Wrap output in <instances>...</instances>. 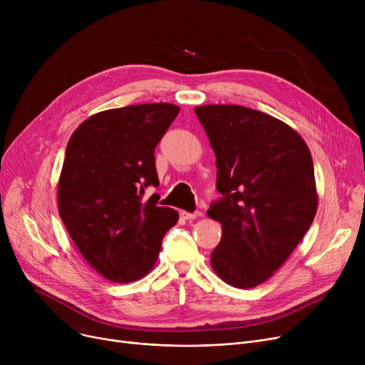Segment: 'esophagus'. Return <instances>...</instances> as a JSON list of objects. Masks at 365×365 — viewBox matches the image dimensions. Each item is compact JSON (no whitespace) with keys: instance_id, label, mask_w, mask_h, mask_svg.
I'll return each instance as SVG.
<instances>
[{"instance_id":"esophagus-1","label":"esophagus","mask_w":365,"mask_h":365,"mask_svg":"<svg viewBox=\"0 0 365 365\" xmlns=\"http://www.w3.org/2000/svg\"><path fill=\"white\" fill-rule=\"evenodd\" d=\"M182 216L183 219L186 220H192V219H197L201 216V212H194V213H189V212H182Z\"/></svg>"}]
</instances>
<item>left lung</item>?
Returning <instances> with one entry per match:
<instances>
[{"instance_id":"1","label":"left lung","mask_w":365,"mask_h":365,"mask_svg":"<svg viewBox=\"0 0 365 365\" xmlns=\"http://www.w3.org/2000/svg\"><path fill=\"white\" fill-rule=\"evenodd\" d=\"M216 155L222 195L207 210L222 225L212 267L227 284L252 289L289 259L317 215L311 152L271 115L238 105L197 106Z\"/></svg>"}]
</instances>
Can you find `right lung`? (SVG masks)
Instances as JSON below:
<instances>
[{
	"mask_svg": "<svg viewBox=\"0 0 365 365\" xmlns=\"http://www.w3.org/2000/svg\"><path fill=\"white\" fill-rule=\"evenodd\" d=\"M179 113L171 103L133 105L87 118L71 136L57 186L59 215L84 259L113 282L138 279L155 263L179 219L158 207L157 145Z\"/></svg>",
	"mask_w": 365,
	"mask_h": 365,
	"instance_id": "1",
	"label": "right lung"
}]
</instances>
